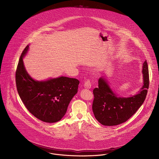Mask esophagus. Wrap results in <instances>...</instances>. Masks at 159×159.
<instances>
[{"instance_id": "obj_1", "label": "esophagus", "mask_w": 159, "mask_h": 159, "mask_svg": "<svg viewBox=\"0 0 159 159\" xmlns=\"http://www.w3.org/2000/svg\"><path fill=\"white\" fill-rule=\"evenodd\" d=\"M84 86L86 89H91V81H89V80H88L85 83H84Z\"/></svg>"}]
</instances>
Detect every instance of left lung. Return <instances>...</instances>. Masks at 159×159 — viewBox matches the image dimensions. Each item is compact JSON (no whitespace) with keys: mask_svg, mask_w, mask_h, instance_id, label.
Masks as SVG:
<instances>
[{"mask_svg":"<svg viewBox=\"0 0 159 159\" xmlns=\"http://www.w3.org/2000/svg\"><path fill=\"white\" fill-rule=\"evenodd\" d=\"M143 85L140 91L129 97H119L108 85L104 77L98 80V87L93 90L94 99L92 111L95 119L102 125H117L127 121L142 105L149 85L147 61L143 66Z\"/></svg>","mask_w":159,"mask_h":159,"instance_id":"left-lung-1","label":"left lung"}]
</instances>
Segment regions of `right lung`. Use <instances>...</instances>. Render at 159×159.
Here are the masks:
<instances>
[{"label":"right lung","instance_id":"obj_1","mask_svg":"<svg viewBox=\"0 0 159 159\" xmlns=\"http://www.w3.org/2000/svg\"><path fill=\"white\" fill-rule=\"evenodd\" d=\"M21 54L16 71L18 94L26 108L37 119L48 123L59 121L66 113L68 105L78 92L80 81L75 78L61 76L46 81H36L27 73Z\"/></svg>","mask_w":159,"mask_h":159}]
</instances>
